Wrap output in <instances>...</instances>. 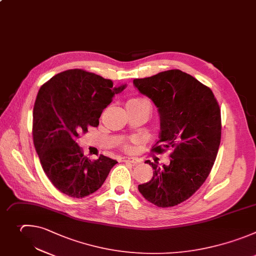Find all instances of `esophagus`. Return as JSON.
<instances>
[{
    "instance_id": "esophagus-1",
    "label": "esophagus",
    "mask_w": 256,
    "mask_h": 256,
    "mask_svg": "<svg viewBox=\"0 0 256 256\" xmlns=\"http://www.w3.org/2000/svg\"><path fill=\"white\" fill-rule=\"evenodd\" d=\"M122 162H129V164H137L140 162L139 160L133 158H122Z\"/></svg>"
}]
</instances>
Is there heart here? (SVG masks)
<instances>
[{
  "label": "heart",
  "mask_w": 256,
  "mask_h": 256,
  "mask_svg": "<svg viewBox=\"0 0 256 256\" xmlns=\"http://www.w3.org/2000/svg\"><path fill=\"white\" fill-rule=\"evenodd\" d=\"M130 100L133 102V103L145 105V106H147V107L151 110V104H150V102H149L147 98H132V100ZM124 147H125V149H129V146H128V145H125Z\"/></svg>",
  "instance_id": "heart-1"
}]
</instances>
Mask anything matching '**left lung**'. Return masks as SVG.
<instances>
[{
  "mask_svg": "<svg viewBox=\"0 0 256 256\" xmlns=\"http://www.w3.org/2000/svg\"><path fill=\"white\" fill-rule=\"evenodd\" d=\"M133 82L153 100L160 115V140L151 152L172 150L168 166L160 168L146 162L154 172L138 190L160 208L176 206L190 198L211 172L221 142L220 106L209 86L180 70Z\"/></svg>",
  "mask_w": 256,
  "mask_h": 256,
  "instance_id": "left-lung-1",
  "label": "left lung"
}]
</instances>
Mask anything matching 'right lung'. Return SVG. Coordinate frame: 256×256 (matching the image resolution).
I'll list each match as a JSON object with an SVG mask.
<instances>
[{"instance_id":"1","label":"right lung","mask_w":256,"mask_h":256,"mask_svg":"<svg viewBox=\"0 0 256 256\" xmlns=\"http://www.w3.org/2000/svg\"><path fill=\"white\" fill-rule=\"evenodd\" d=\"M126 86L78 68L41 86L33 109V142L45 174L62 194L80 198L94 192L117 164L103 154L92 162L76 139L98 127L102 112Z\"/></svg>"}]
</instances>
